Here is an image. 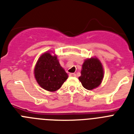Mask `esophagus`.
Masks as SVG:
<instances>
[{
  "label": "esophagus",
  "mask_w": 134,
  "mask_h": 134,
  "mask_svg": "<svg viewBox=\"0 0 134 134\" xmlns=\"http://www.w3.org/2000/svg\"><path fill=\"white\" fill-rule=\"evenodd\" d=\"M69 76H72V77H76V74H74V73H70V74H69Z\"/></svg>",
  "instance_id": "esophagus-1"
}]
</instances>
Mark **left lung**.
I'll list each match as a JSON object with an SVG mask.
<instances>
[{
	"instance_id": "1",
	"label": "left lung",
	"mask_w": 134,
	"mask_h": 134,
	"mask_svg": "<svg viewBox=\"0 0 134 134\" xmlns=\"http://www.w3.org/2000/svg\"><path fill=\"white\" fill-rule=\"evenodd\" d=\"M103 78V66L98 58L93 57L84 60L79 77L84 88L92 90L98 87Z\"/></svg>"
}]
</instances>
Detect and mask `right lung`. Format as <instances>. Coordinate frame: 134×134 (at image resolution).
I'll list each match as a JSON object with an SVG mask.
<instances>
[{"label": "right lung", "mask_w": 134, "mask_h": 134, "mask_svg": "<svg viewBox=\"0 0 134 134\" xmlns=\"http://www.w3.org/2000/svg\"><path fill=\"white\" fill-rule=\"evenodd\" d=\"M34 74L39 86L51 92L59 89L68 77L57 56H52L49 52L39 57L35 67Z\"/></svg>", "instance_id": "right-lung-1"}]
</instances>
